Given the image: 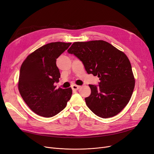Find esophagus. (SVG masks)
<instances>
[{
  "label": "esophagus",
  "instance_id": "esophagus-1",
  "mask_svg": "<svg viewBox=\"0 0 154 154\" xmlns=\"http://www.w3.org/2000/svg\"><path fill=\"white\" fill-rule=\"evenodd\" d=\"M80 88H81L80 86H77V85H75V84H73V85H72V89L73 90H76L77 91Z\"/></svg>",
  "mask_w": 154,
  "mask_h": 154
}]
</instances>
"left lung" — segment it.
<instances>
[{
	"mask_svg": "<svg viewBox=\"0 0 154 154\" xmlns=\"http://www.w3.org/2000/svg\"><path fill=\"white\" fill-rule=\"evenodd\" d=\"M67 51L82 62L88 74L100 78L98 86L89 85L91 93L85 98L89 109L101 118L121 112L131 98L135 84L127 56L104 41L76 42Z\"/></svg>",
	"mask_w": 154,
	"mask_h": 154,
	"instance_id": "obj_1",
	"label": "left lung"
}]
</instances>
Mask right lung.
<instances>
[{
	"mask_svg": "<svg viewBox=\"0 0 154 154\" xmlns=\"http://www.w3.org/2000/svg\"><path fill=\"white\" fill-rule=\"evenodd\" d=\"M71 43L51 42L27 56L20 68L18 89L22 98L36 114L51 117L66 107L72 94L71 88H58L60 73L56 59Z\"/></svg>",
	"mask_w": 154,
	"mask_h": 154,
	"instance_id": "obj_1",
	"label": "right lung"
}]
</instances>
